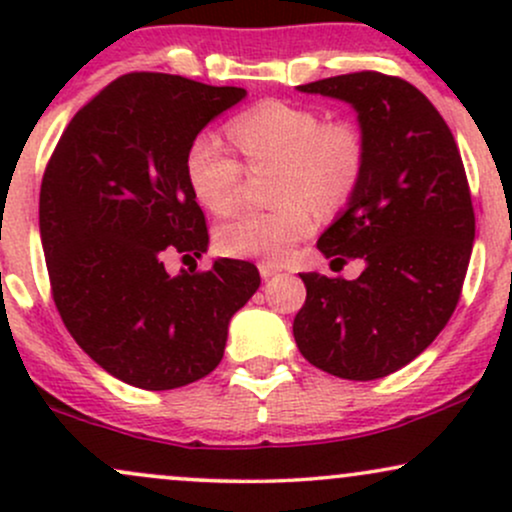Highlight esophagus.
Wrapping results in <instances>:
<instances>
[{"instance_id":"esophagus-1","label":"esophagus","mask_w":512,"mask_h":512,"mask_svg":"<svg viewBox=\"0 0 512 512\" xmlns=\"http://www.w3.org/2000/svg\"><path fill=\"white\" fill-rule=\"evenodd\" d=\"M257 269H260L262 279H269V276H274V274L281 272L279 264H274V262H260V264H257Z\"/></svg>"}]
</instances>
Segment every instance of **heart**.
Masks as SVG:
<instances>
[{
	"instance_id": "heart-1",
	"label": "heart",
	"mask_w": 512,
	"mask_h": 512,
	"mask_svg": "<svg viewBox=\"0 0 512 512\" xmlns=\"http://www.w3.org/2000/svg\"><path fill=\"white\" fill-rule=\"evenodd\" d=\"M228 134L250 166L276 163L274 209H245L216 228L228 257L279 260L315 228L322 214L342 209L366 173V137L351 120L286 101H264L228 122ZM185 178L204 207L226 214L238 202L243 166L219 137L202 132L185 154Z\"/></svg>"
}]
</instances>
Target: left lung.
I'll return each mask as SVG.
<instances>
[{
  "instance_id": "obj_1",
  "label": "left lung",
  "mask_w": 512,
  "mask_h": 512,
  "mask_svg": "<svg viewBox=\"0 0 512 512\" xmlns=\"http://www.w3.org/2000/svg\"><path fill=\"white\" fill-rule=\"evenodd\" d=\"M354 105L368 146L349 207L317 248L332 264L363 260L354 281L301 274L293 320L301 354L344 380H375L414 361L448 325L474 243V207L450 127L399 76L354 72L298 86Z\"/></svg>"
}]
</instances>
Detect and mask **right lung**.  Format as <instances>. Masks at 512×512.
Instances as JSON below:
<instances>
[{"label": "right lung", "instance_id": "right-lung-1", "mask_svg": "<svg viewBox=\"0 0 512 512\" xmlns=\"http://www.w3.org/2000/svg\"><path fill=\"white\" fill-rule=\"evenodd\" d=\"M245 88L134 72L72 117L40 185V238L52 301L76 344L122 383L190 385L219 366L228 322L260 289L255 264L207 252L185 154Z\"/></svg>", "mask_w": 512, "mask_h": 512}]
</instances>
